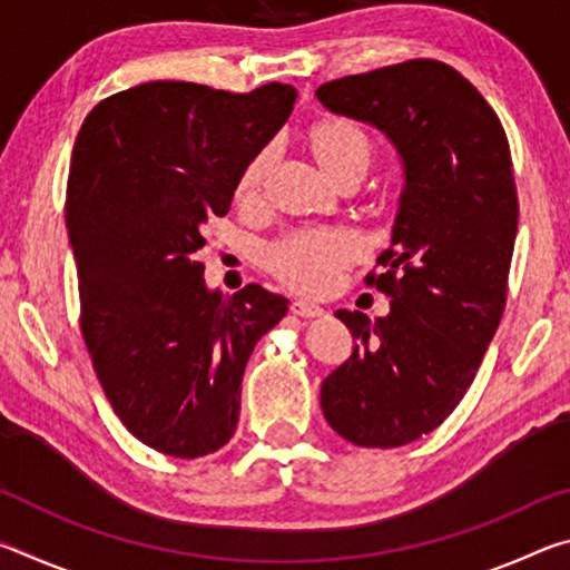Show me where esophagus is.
<instances>
[{
	"label": "esophagus",
	"mask_w": 570,
	"mask_h": 570,
	"mask_svg": "<svg viewBox=\"0 0 570 570\" xmlns=\"http://www.w3.org/2000/svg\"><path fill=\"white\" fill-rule=\"evenodd\" d=\"M292 314L302 316V320H314V316L324 314V308L312 302H304V298H296V302H292Z\"/></svg>",
	"instance_id": "obj_1"
}]
</instances>
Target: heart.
I'll return each instance as SVG.
<instances>
[{
  "mask_svg": "<svg viewBox=\"0 0 570 570\" xmlns=\"http://www.w3.org/2000/svg\"><path fill=\"white\" fill-rule=\"evenodd\" d=\"M308 146L320 166L340 180L350 170H366L372 148L366 135L350 120L326 118L308 128ZM266 170V153L256 156L240 173L236 196H256ZM362 254V240L344 228H306L288 234L266 250V264L286 286L306 294H330L342 272Z\"/></svg>",
  "mask_w": 570,
  "mask_h": 570,
  "instance_id": "obj_1",
  "label": "heart"
}]
</instances>
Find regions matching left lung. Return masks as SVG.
I'll list each match as a JSON object with an SVG mask.
<instances>
[{
	"label": "left lung",
	"instance_id": "obj_1",
	"mask_svg": "<svg viewBox=\"0 0 570 570\" xmlns=\"http://www.w3.org/2000/svg\"><path fill=\"white\" fill-rule=\"evenodd\" d=\"M326 110L387 135L404 186L392 244L366 284L390 296L322 384L326 422L360 448L428 435L465 397L505 308L518 193L503 125L455 67L410 60L324 82Z\"/></svg>",
	"mask_w": 570,
	"mask_h": 570
}]
</instances>
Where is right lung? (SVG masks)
<instances>
[{"instance_id":"1","label":"right lung","mask_w":570,"mask_h":570,"mask_svg":"<svg viewBox=\"0 0 570 570\" xmlns=\"http://www.w3.org/2000/svg\"><path fill=\"white\" fill-rule=\"evenodd\" d=\"M294 102L284 82L236 95L156 80L105 98L77 132L65 220L82 340L115 414L163 455L234 438L248 356L288 312L258 284L210 292L198 250Z\"/></svg>"}]
</instances>
